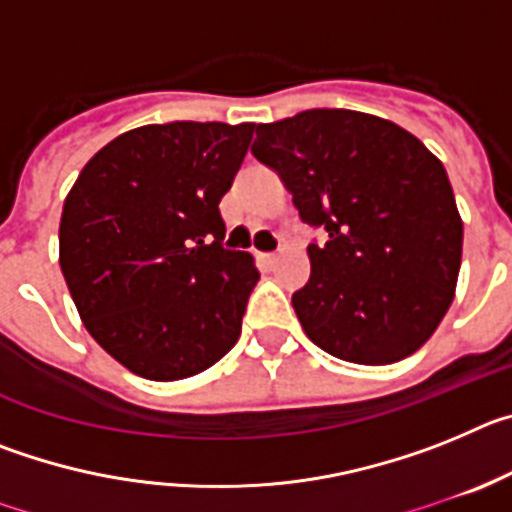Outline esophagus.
Instances as JSON below:
<instances>
[{
    "mask_svg": "<svg viewBox=\"0 0 512 512\" xmlns=\"http://www.w3.org/2000/svg\"><path fill=\"white\" fill-rule=\"evenodd\" d=\"M259 261L264 266H274L279 261V256H277V253H259Z\"/></svg>",
    "mask_w": 512,
    "mask_h": 512,
    "instance_id": "1",
    "label": "esophagus"
}]
</instances>
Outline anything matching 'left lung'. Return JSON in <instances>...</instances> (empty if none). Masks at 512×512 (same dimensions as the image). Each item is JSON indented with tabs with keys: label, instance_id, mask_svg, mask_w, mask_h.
Instances as JSON below:
<instances>
[{
	"label": "left lung",
	"instance_id": "obj_1",
	"mask_svg": "<svg viewBox=\"0 0 512 512\" xmlns=\"http://www.w3.org/2000/svg\"><path fill=\"white\" fill-rule=\"evenodd\" d=\"M251 153L277 171L310 243L292 295L307 338L354 364L418 351L454 300L464 225L443 164L415 135L354 110H305L259 125Z\"/></svg>",
	"mask_w": 512,
	"mask_h": 512
}]
</instances>
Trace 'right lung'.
<instances>
[{
	"mask_svg": "<svg viewBox=\"0 0 512 512\" xmlns=\"http://www.w3.org/2000/svg\"><path fill=\"white\" fill-rule=\"evenodd\" d=\"M253 122H166L110 140L63 202L61 271L94 341L138 377L210 369L241 336L259 269L223 248L220 200Z\"/></svg>",
	"mask_w": 512,
	"mask_h": 512,
	"instance_id": "obj_1",
	"label": "right lung"
}]
</instances>
